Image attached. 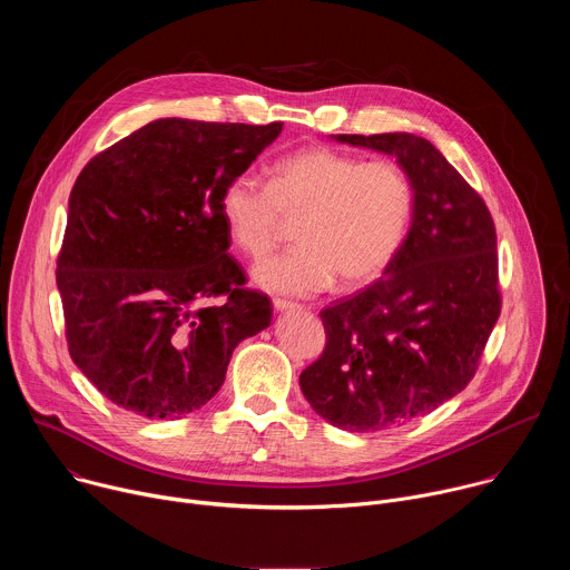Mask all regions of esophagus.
<instances>
[{
    "label": "esophagus",
    "mask_w": 570,
    "mask_h": 570,
    "mask_svg": "<svg viewBox=\"0 0 570 570\" xmlns=\"http://www.w3.org/2000/svg\"><path fill=\"white\" fill-rule=\"evenodd\" d=\"M273 306H275V311H288V308H299V304H295V302H291V299H284V297H275V299H273Z\"/></svg>",
    "instance_id": "1"
}]
</instances>
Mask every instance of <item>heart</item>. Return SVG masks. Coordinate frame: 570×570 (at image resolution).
<instances>
[{"label":"heart","mask_w":570,"mask_h":570,"mask_svg":"<svg viewBox=\"0 0 570 570\" xmlns=\"http://www.w3.org/2000/svg\"><path fill=\"white\" fill-rule=\"evenodd\" d=\"M234 246L266 259L296 223L297 250L255 268V282L284 295H317L338 282L361 291L396 259L413 218V187L392 159H367L332 146L299 148L271 169L268 185L234 176L218 198Z\"/></svg>","instance_id":"b5f03b06"}]
</instances>
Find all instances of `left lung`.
<instances>
[{"label":"left lung","instance_id":"obj_1","mask_svg":"<svg viewBox=\"0 0 570 570\" xmlns=\"http://www.w3.org/2000/svg\"><path fill=\"white\" fill-rule=\"evenodd\" d=\"M394 155L413 223L387 273L320 311L327 345L299 374L332 426L374 433L433 413L473 379L501 315L497 227L478 191L424 137L336 135Z\"/></svg>","mask_w":570,"mask_h":570}]
</instances>
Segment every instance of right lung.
<instances>
[{"instance_id":"right-lung-1","label":"right lung","mask_w":570,"mask_h":570,"mask_svg":"<svg viewBox=\"0 0 570 570\" xmlns=\"http://www.w3.org/2000/svg\"><path fill=\"white\" fill-rule=\"evenodd\" d=\"M279 132L282 121L157 119L78 174L56 268L65 338L119 409L148 420L203 409L234 347L271 324V299L227 255L218 198Z\"/></svg>"}]
</instances>
